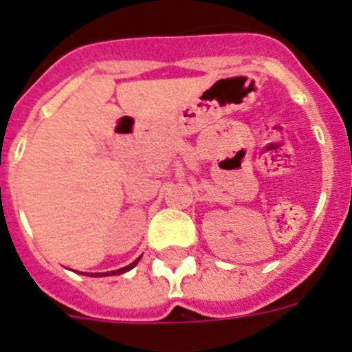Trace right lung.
Instances as JSON below:
<instances>
[{
    "label": "right lung",
    "mask_w": 352,
    "mask_h": 352,
    "mask_svg": "<svg viewBox=\"0 0 352 352\" xmlns=\"http://www.w3.org/2000/svg\"><path fill=\"white\" fill-rule=\"evenodd\" d=\"M138 261H140V258H136V261H134L133 264L125 265V267H122V269H117V271H109V273H102V274H100V273H96V274H91V276H109V274H111V276H113V274H122V273H127V271H129V269H133L134 265L138 264Z\"/></svg>",
    "instance_id": "add662e5"
}]
</instances>
